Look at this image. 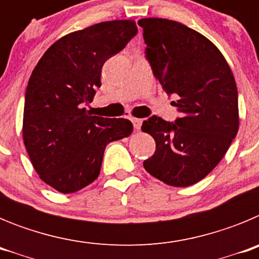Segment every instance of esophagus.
Instances as JSON below:
<instances>
[{"mask_svg": "<svg viewBox=\"0 0 259 259\" xmlns=\"http://www.w3.org/2000/svg\"><path fill=\"white\" fill-rule=\"evenodd\" d=\"M132 123H134L135 130H140V128H141V124H143V119L134 118V119H132Z\"/></svg>", "mask_w": 259, "mask_h": 259, "instance_id": "1", "label": "esophagus"}]
</instances>
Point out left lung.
I'll list each match as a JSON object with an SVG mask.
<instances>
[{
  "instance_id": "8db88e82",
  "label": "left lung",
  "mask_w": 259,
  "mask_h": 259,
  "mask_svg": "<svg viewBox=\"0 0 259 259\" xmlns=\"http://www.w3.org/2000/svg\"><path fill=\"white\" fill-rule=\"evenodd\" d=\"M146 59L167 95H174L180 118L153 115L143 132L155 141L144 168L172 187L202 180L227 153L239 131L236 81L227 61L209 38L175 20L145 18Z\"/></svg>"
}]
</instances>
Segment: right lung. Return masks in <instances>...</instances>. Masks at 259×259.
I'll return each mask as SVG.
<instances>
[{
	"label": "right lung",
	"mask_w": 259,
	"mask_h": 259,
	"mask_svg": "<svg viewBox=\"0 0 259 259\" xmlns=\"http://www.w3.org/2000/svg\"><path fill=\"white\" fill-rule=\"evenodd\" d=\"M137 33L135 20H111L56 41L32 71L24 100L23 140L42 182L74 193L100 175L105 148L132 134L128 119L92 115L85 105L101 70Z\"/></svg>",
	"instance_id": "right-lung-1"
}]
</instances>
